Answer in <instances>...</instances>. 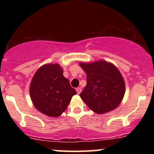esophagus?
Returning a JSON list of instances; mask_svg holds the SVG:
<instances>
[{
  "label": "esophagus",
  "mask_w": 154,
  "mask_h": 154,
  "mask_svg": "<svg viewBox=\"0 0 154 154\" xmlns=\"http://www.w3.org/2000/svg\"><path fill=\"white\" fill-rule=\"evenodd\" d=\"M76 91H77V94H79V93H81V91H82V89H81V88H77V89H76Z\"/></svg>",
  "instance_id": "34e87169"
}]
</instances>
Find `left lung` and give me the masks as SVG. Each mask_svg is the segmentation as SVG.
I'll use <instances>...</instances> for the list:
<instances>
[{
    "label": "left lung",
    "mask_w": 154,
    "mask_h": 154,
    "mask_svg": "<svg viewBox=\"0 0 154 154\" xmlns=\"http://www.w3.org/2000/svg\"><path fill=\"white\" fill-rule=\"evenodd\" d=\"M79 65L87 74V85L79 95L86 105L97 114L117 107L125 95V85L116 67L102 60Z\"/></svg>",
    "instance_id": "8db88e82"
}]
</instances>
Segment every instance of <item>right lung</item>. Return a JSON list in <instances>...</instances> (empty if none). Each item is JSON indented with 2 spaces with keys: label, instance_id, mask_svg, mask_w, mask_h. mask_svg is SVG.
Masks as SVG:
<instances>
[{
  "label": "right lung",
  "instance_id": "1",
  "mask_svg": "<svg viewBox=\"0 0 154 154\" xmlns=\"http://www.w3.org/2000/svg\"><path fill=\"white\" fill-rule=\"evenodd\" d=\"M32 101L45 115L57 117L66 109L77 92L63 76L59 64L43 65L35 72L29 87Z\"/></svg>",
  "mask_w": 154,
  "mask_h": 154
}]
</instances>
